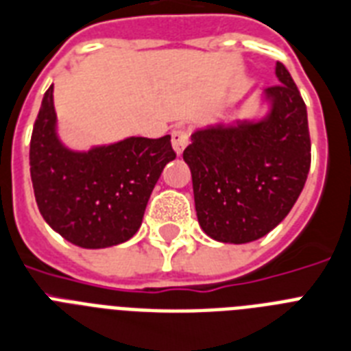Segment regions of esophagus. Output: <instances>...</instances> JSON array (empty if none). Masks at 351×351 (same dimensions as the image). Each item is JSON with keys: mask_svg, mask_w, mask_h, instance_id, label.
<instances>
[{"mask_svg": "<svg viewBox=\"0 0 351 351\" xmlns=\"http://www.w3.org/2000/svg\"><path fill=\"white\" fill-rule=\"evenodd\" d=\"M189 130L187 128H175L171 133V142H173V149L176 151V155H182L184 149L189 144Z\"/></svg>", "mask_w": 351, "mask_h": 351, "instance_id": "34e87169", "label": "esophagus"}]
</instances>
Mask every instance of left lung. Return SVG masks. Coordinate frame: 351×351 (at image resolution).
I'll return each instance as SVG.
<instances>
[{"label": "left lung", "instance_id": "8db88e82", "mask_svg": "<svg viewBox=\"0 0 351 351\" xmlns=\"http://www.w3.org/2000/svg\"><path fill=\"white\" fill-rule=\"evenodd\" d=\"M265 90L269 115L258 122L198 130L184 160L193 176L198 223L223 243L269 234L294 207L310 171L306 106L283 62Z\"/></svg>", "mask_w": 351, "mask_h": 351}]
</instances>
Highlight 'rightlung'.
I'll list each match as a JSON object with an SVG mask.
<instances>
[{"instance_id": "1", "label": "right lung", "mask_w": 351, "mask_h": 351, "mask_svg": "<svg viewBox=\"0 0 351 351\" xmlns=\"http://www.w3.org/2000/svg\"><path fill=\"white\" fill-rule=\"evenodd\" d=\"M175 156L169 135L130 136L86 153L68 149L57 138L50 86L30 138L39 213L64 240L82 249L124 243L141 227L151 191Z\"/></svg>"}]
</instances>
